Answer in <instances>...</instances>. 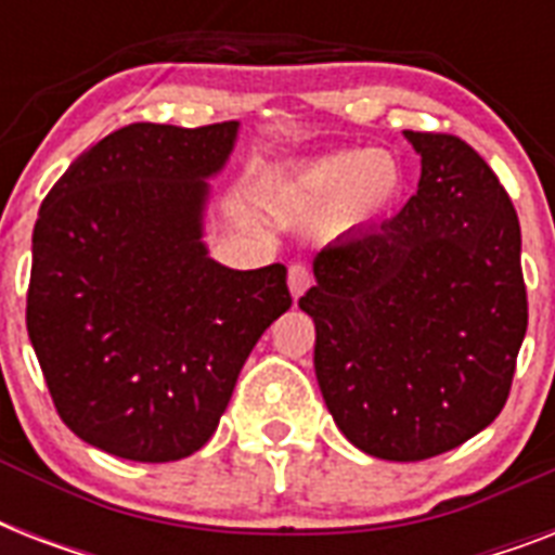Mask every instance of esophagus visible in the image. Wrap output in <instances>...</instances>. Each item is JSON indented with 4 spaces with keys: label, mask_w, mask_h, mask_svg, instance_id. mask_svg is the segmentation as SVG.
Here are the masks:
<instances>
[{
    "label": "esophagus",
    "mask_w": 555,
    "mask_h": 555,
    "mask_svg": "<svg viewBox=\"0 0 555 555\" xmlns=\"http://www.w3.org/2000/svg\"><path fill=\"white\" fill-rule=\"evenodd\" d=\"M313 276H311V268L308 264H302V261H294L291 268H287V287H291V294H294V299H299V296L311 287Z\"/></svg>",
    "instance_id": "esophagus-1"
}]
</instances>
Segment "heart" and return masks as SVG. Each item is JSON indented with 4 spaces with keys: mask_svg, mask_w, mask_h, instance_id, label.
<instances>
[{
    "mask_svg": "<svg viewBox=\"0 0 555 555\" xmlns=\"http://www.w3.org/2000/svg\"><path fill=\"white\" fill-rule=\"evenodd\" d=\"M403 192V169L386 152L346 150L313 160L279 186L276 204L294 218L331 212L337 230L386 218Z\"/></svg>",
    "mask_w": 555,
    "mask_h": 555,
    "instance_id": "1",
    "label": "heart"
}]
</instances>
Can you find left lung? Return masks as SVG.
Segmentation results:
<instances>
[{
	"label": "left lung",
	"instance_id": "8db88e82",
	"mask_svg": "<svg viewBox=\"0 0 555 555\" xmlns=\"http://www.w3.org/2000/svg\"><path fill=\"white\" fill-rule=\"evenodd\" d=\"M417 192L391 221L339 235L299 299L334 423L383 461H426L501 414L527 331L521 227L487 160L455 134L403 132Z\"/></svg>",
	"mask_w": 555,
	"mask_h": 555
}]
</instances>
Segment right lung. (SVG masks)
Instances as JSON below:
<instances>
[{
    "label": "right lung",
    "instance_id": "right-lung-1",
    "mask_svg": "<svg viewBox=\"0 0 555 555\" xmlns=\"http://www.w3.org/2000/svg\"><path fill=\"white\" fill-rule=\"evenodd\" d=\"M238 124H132L82 152L34 224L30 346L68 429L167 464L216 431L244 360L291 308L285 264L209 259L207 178Z\"/></svg>",
    "mask_w": 555,
    "mask_h": 555
}]
</instances>
